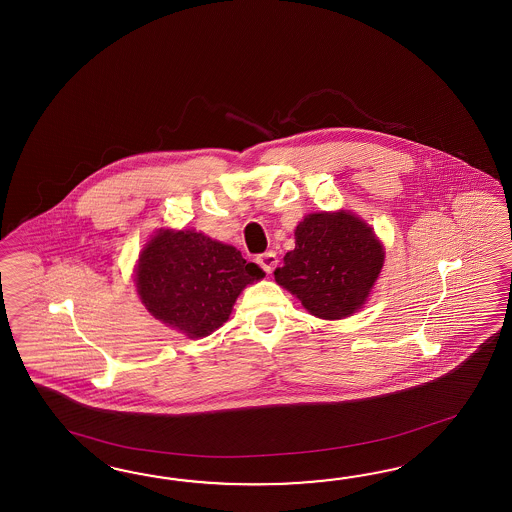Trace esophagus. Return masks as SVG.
<instances>
[{
	"instance_id": "1",
	"label": "esophagus",
	"mask_w": 512,
	"mask_h": 512,
	"mask_svg": "<svg viewBox=\"0 0 512 512\" xmlns=\"http://www.w3.org/2000/svg\"><path fill=\"white\" fill-rule=\"evenodd\" d=\"M257 263L259 266L263 268L266 274H272L274 270H276L277 266V257L274 251H266V253H261L259 257H257Z\"/></svg>"
}]
</instances>
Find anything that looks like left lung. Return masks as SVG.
Returning a JSON list of instances; mask_svg holds the SVG:
<instances>
[{"instance_id":"1","label":"left lung","mask_w":512,"mask_h":512,"mask_svg":"<svg viewBox=\"0 0 512 512\" xmlns=\"http://www.w3.org/2000/svg\"><path fill=\"white\" fill-rule=\"evenodd\" d=\"M296 246L276 268L277 285L324 320L350 317L371 294L384 266V246L356 214L315 212L298 223Z\"/></svg>"}]
</instances>
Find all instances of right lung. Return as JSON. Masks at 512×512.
Masks as SVG:
<instances>
[{
  "label": "right lung",
  "mask_w": 512,
  "mask_h": 512,
  "mask_svg": "<svg viewBox=\"0 0 512 512\" xmlns=\"http://www.w3.org/2000/svg\"><path fill=\"white\" fill-rule=\"evenodd\" d=\"M261 277L263 270L229 244L160 229L139 255L136 287L152 317L199 339L223 326L238 294Z\"/></svg>",
  "instance_id": "1"
}]
</instances>
